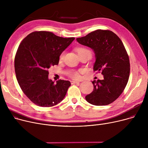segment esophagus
I'll return each mask as SVG.
<instances>
[{"mask_svg":"<svg viewBox=\"0 0 148 148\" xmlns=\"http://www.w3.org/2000/svg\"><path fill=\"white\" fill-rule=\"evenodd\" d=\"M71 83L72 84H76V83H79V82H76V81H71Z\"/></svg>","mask_w":148,"mask_h":148,"instance_id":"obj_1","label":"esophagus"}]
</instances>
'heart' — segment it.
Listing matches in <instances>:
<instances>
[{"label":"heart","mask_w":148,"mask_h":148,"mask_svg":"<svg viewBox=\"0 0 148 148\" xmlns=\"http://www.w3.org/2000/svg\"><path fill=\"white\" fill-rule=\"evenodd\" d=\"M77 52L79 54H82V53H90L92 54L91 51L88 49H86V48H83V47H80V48H78L77 49ZM65 56V52H62L60 55V59H62L64 58ZM82 71H69L68 73V75L69 77H71V78L73 80H80L81 79V74Z\"/></svg>","instance_id":"obj_1"}]
</instances>
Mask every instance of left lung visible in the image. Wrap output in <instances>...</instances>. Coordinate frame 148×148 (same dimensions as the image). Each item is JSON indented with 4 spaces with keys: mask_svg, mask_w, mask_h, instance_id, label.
Instances as JSON below:
<instances>
[{
    "mask_svg": "<svg viewBox=\"0 0 148 148\" xmlns=\"http://www.w3.org/2000/svg\"><path fill=\"white\" fill-rule=\"evenodd\" d=\"M77 41L94 50L96 58L94 71H101L104 75L103 80L92 82L94 90L85 98L95 106L111 104L123 92L129 79L130 59L125 47L109 30H96Z\"/></svg>",
    "mask_w": 148,
    "mask_h": 148,
    "instance_id": "8db88e82",
    "label": "left lung"
}]
</instances>
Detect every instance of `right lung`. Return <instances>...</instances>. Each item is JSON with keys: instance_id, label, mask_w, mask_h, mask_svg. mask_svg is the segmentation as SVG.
Instances as JSON below:
<instances>
[{"instance_id": "obj_1", "label": "right lung", "mask_w": 148, "mask_h": 148, "mask_svg": "<svg viewBox=\"0 0 148 148\" xmlns=\"http://www.w3.org/2000/svg\"><path fill=\"white\" fill-rule=\"evenodd\" d=\"M48 31L30 33L18 46L14 59L17 80L23 93L36 106L48 107L63 100L71 83L49 79V69L59 64V56L74 40Z\"/></svg>"}]
</instances>
